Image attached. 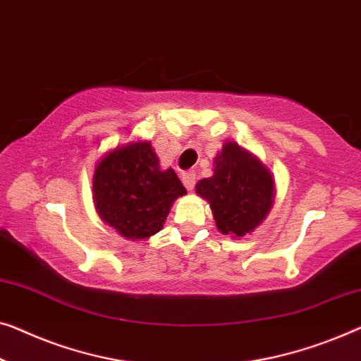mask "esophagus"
Returning a JSON list of instances; mask_svg holds the SVG:
<instances>
[{
    "instance_id": "obj_1",
    "label": "esophagus",
    "mask_w": 361,
    "mask_h": 361,
    "mask_svg": "<svg viewBox=\"0 0 361 361\" xmlns=\"http://www.w3.org/2000/svg\"><path fill=\"white\" fill-rule=\"evenodd\" d=\"M182 182H184L187 190H192L193 187H195V172L193 171L182 172Z\"/></svg>"
}]
</instances>
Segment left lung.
Here are the masks:
<instances>
[{"label": "left lung", "instance_id": "left-lung-1", "mask_svg": "<svg viewBox=\"0 0 361 361\" xmlns=\"http://www.w3.org/2000/svg\"><path fill=\"white\" fill-rule=\"evenodd\" d=\"M213 171L212 177L197 182L195 192L210 202L216 228L238 238L254 231L274 203L270 171L234 142L223 145Z\"/></svg>", "mask_w": 361, "mask_h": 361}]
</instances>
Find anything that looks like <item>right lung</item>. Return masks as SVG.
<instances>
[{
    "label": "right lung",
    "instance_id": "obj_1",
    "mask_svg": "<svg viewBox=\"0 0 361 361\" xmlns=\"http://www.w3.org/2000/svg\"><path fill=\"white\" fill-rule=\"evenodd\" d=\"M185 193L174 171L159 168L149 142L128 143L107 153L92 177L99 216L127 239H146L161 231L172 202Z\"/></svg>",
    "mask_w": 361,
    "mask_h": 361
}]
</instances>
